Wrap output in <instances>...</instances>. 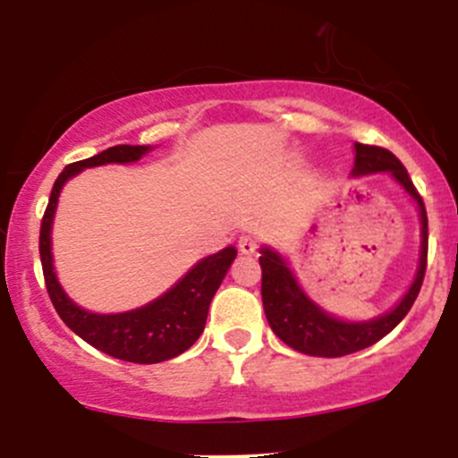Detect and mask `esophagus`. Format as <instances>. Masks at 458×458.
<instances>
[{"label":"esophagus","mask_w":458,"mask_h":458,"mask_svg":"<svg viewBox=\"0 0 458 458\" xmlns=\"http://www.w3.org/2000/svg\"><path fill=\"white\" fill-rule=\"evenodd\" d=\"M259 250V239L252 237V234H241L239 237V252L252 256Z\"/></svg>","instance_id":"obj_1"}]
</instances>
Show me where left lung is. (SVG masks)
<instances>
[{"label":"left lung","instance_id":"8db88e82","mask_svg":"<svg viewBox=\"0 0 458 458\" xmlns=\"http://www.w3.org/2000/svg\"><path fill=\"white\" fill-rule=\"evenodd\" d=\"M356 160L354 175L374 174V172H391L395 180L409 191L417 199L421 215V256L420 269H417L415 283L411 284L409 293L402 298L391 313L378 319L360 321V324H350L326 315L319 306H315L302 293L293 274L284 265V260L271 250L263 248V256L259 259L260 269H263V283H260V295H263V309L267 321L276 335L284 341L289 348L302 352L309 356H345L352 352H359L374 345L376 341L389 335L417 300L421 283L426 274V260H428V217H426V206L421 195L417 193L413 180L409 178L404 165L395 158L389 149L378 148V145L354 143Z\"/></svg>","mask_w":458,"mask_h":458}]
</instances>
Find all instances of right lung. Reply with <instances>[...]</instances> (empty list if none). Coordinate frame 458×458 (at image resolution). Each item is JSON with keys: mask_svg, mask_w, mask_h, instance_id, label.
<instances>
[{"mask_svg": "<svg viewBox=\"0 0 458 458\" xmlns=\"http://www.w3.org/2000/svg\"><path fill=\"white\" fill-rule=\"evenodd\" d=\"M148 149L149 145H114L98 156L67 165L54 182L41 221V237H38L45 286H47L49 300H52L60 319L93 348L119 360H128V363H160V360H169L189 350L202 335L210 300L237 256V250L225 248L199 260L174 289L160 295L152 304L128 310V313L95 315L75 306L64 295L56 274H54L52 252H49V230H52V217L56 210L60 189L84 167H95V165L104 163H132Z\"/></svg>", "mask_w": 458, "mask_h": 458, "instance_id": "right-lung-1", "label": "right lung"}]
</instances>
